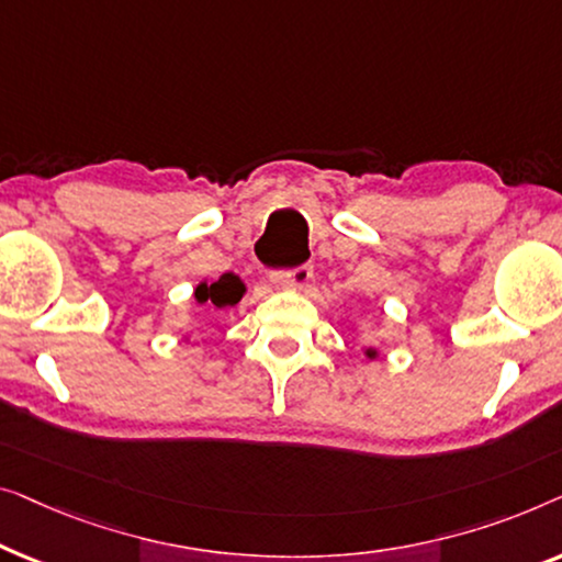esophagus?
<instances>
[{"mask_svg": "<svg viewBox=\"0 0 562 562\" xmlns=\"http://www.w3.org/2000/svg\"><path fill=\"white\" fill-rule=\"evenodd\" d=\"M311 278H313V267L311 265H300V267H292V270L272 272L270 282L278 290H300V288H305L307 282H311Z\"/></svg>", "mask_w": 562, "mask_h": 562, "instance_id": "obj_1", "label": "esophagus"}]
</instances>
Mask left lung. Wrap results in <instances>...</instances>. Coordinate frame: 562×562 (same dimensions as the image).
I'll list each match as a JSON object with an SVG mask.
<instances>
[{"label":"left lung","instance_id":"obj_1","mask_svg":"<svg viewBox=\"0 0 562 562\" xmlns=\"http://www.w3.org/2000/svg\"><path fill=\"white\" fill-rule=\"evenodd\" d=\"M363 353H367L369 359H376V349H367V351H363Z\"/></svg>","mask_w":562,"mask_h":562}]
</instances>
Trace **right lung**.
Listing matches in <instances>:
<instances>
[{
    "label": "right lung",
    "mask_w": 562,
    "mask_h": 562,
    "mask_svg": "<svg viewBox=\"0 0 562 562\" xmlns=\"http://www.w3.org/2000/svg\"><path fill=\"white\" fill-rule=\"evenodd\" d=\"M244 282L236 278L234 272H226L221 274L218 280L213 282H199V288H195L193 297L195 303L203 305V307H216V311H224V307H234L239 300L244 297Z\"/></svg>",
    "instance_id": "1"
}]
</instances>
